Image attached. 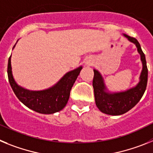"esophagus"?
Segmentation results:
<instances>
[{
	"mask_svg": "<svg viewBox=\"0 0 153 153\" xmlns=\"http://www.w3.org/2000/svg\"><path fill=\"white\" fill-rule=\"evenodd\" d=\"M86 64H87V65H91L92 64V63H91V62H90V61H88V62H86Z\"/></svg>",
	"mask_w": 153,
	"mask_h": 153,
	"instance_id": "34e87169",
	"label": "esophagus"
}]
</instances>
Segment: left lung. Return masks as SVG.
Instances as JSON below:
<instances>
[{
    "label": "left lung",
    "mask_w": 153,
    "mask_h": 153,
    "mask_svg": "<svg viewBox=\"0 0 153 153\" xmlns=\"http://www.w3.org/2000/svg\"><path fill=\"white\" fill-rule=\"evenodd\" d=\"M123 35L129 42L136 45L138 53L140 55L143 69L139 78L140 81L137 84L124 91L111 92L106 87L102 74L96 69L93 70L94 77L93 80V86L96 105L102 113L112 116L124 114L130 110L132 107H134L145 93L148 80L146 60L140 43L134 37H131L124 33H123Z\"/></svg>",
    "instance_id": "obj_1"
}]
</instances>
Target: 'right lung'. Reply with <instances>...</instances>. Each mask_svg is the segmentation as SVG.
Returning a JSON list of instances; mask_svg holds the SVG:
<instances>
[{
  "instance_id": "1",
  "label": "right lung",
  "mask_w": 153,
  "mask_h": 153,
  "mask_svg": "<svg viewBox=\"0 0 153 153\" xmlns=\"http://www.w3.org/2000/svg\"><path fill=\"white\" fill-rule=\"evenodd\" d=\"M16 44L13 46V49ZM82 66L66 73L54 85L42 90H30L17 84L13 78L11 55L8 60L7 75L9 83L18 100L27 107L42 114H53L65 107L70 98V90L79 76Z\"/></svg>"
}]
</instances>
